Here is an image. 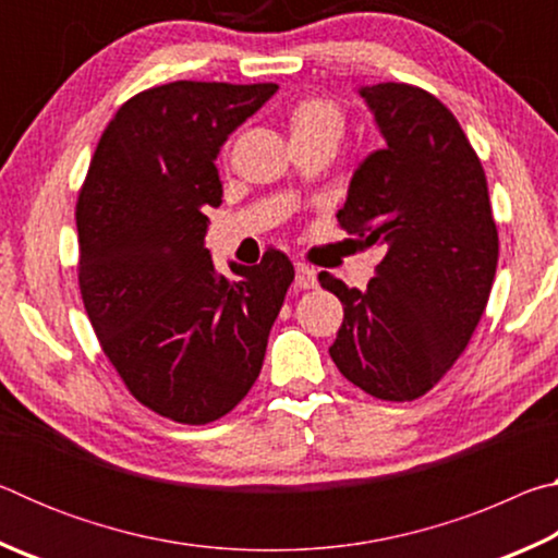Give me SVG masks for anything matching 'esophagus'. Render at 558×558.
Segmentation results:
<instances>
[{
	"label": "esophagus",
	"mask_w": 558,
	"mask_h": 558,
	"mask_svg": "<svg viewBox=\"0 0 558 558\" xmlns=\"http://www.w3.org/2000/svg\"><path fill=\"white\" fill-rule=\"evenodd\" d=\"M295 286L302 290L317 286V272L310 268L307 263H295Z\"/></svg>",
	"instance_id": "1"
}]
</instances>
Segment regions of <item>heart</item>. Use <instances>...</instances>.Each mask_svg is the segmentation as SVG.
Wrapping results in <instances>:
<instances>
[{
	"mask_svg": "<svg viewBox=\"0 0 558 558\" xmlns=\"http://www.w3.org/2000/svg\"><path fill=\"white\" fill-rule=\"evenodd\" d=\"M292 135H332L344 130V112L329 98H305L290 112Z\"/></svg>",
	"mask_w": 558,
	"mask_h": 558,
	"instance_id": "obj_1",
	"label": "heart"
}]
</instances>
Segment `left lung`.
I'll return each mask as SVG.
<instances>
[{
  "label": "left lung",
  "instance_id": "obj_1",
  "mask_svg": "<svg viewBox=\"0 0 558 558\" xmlns=\"http://www.w3.org/2000/svg\"><path fill=\"white\" fill-rule=\"evenodd\" d=\"M359 93L386 147L354 172L337 221L384 256L366 290L317 276L344 307L329 356L374 399L413 401L450 372L485 313L497 223L483 162L436 96L409 83Z\"/></svg>",
  "mask_w": 558,
  "mask_h": 558
}]
</instances>
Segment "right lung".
Returning a JSON list of instances; mask_svg holds the SVG:
<instances>
[{
	"label": "right lung",
	"mask_w": 558,
	"mask_h": 558,
	"mask_svg": "<svg viewBox=\"0 0 558 558\" xmlns=\"http://www.w3.org/2000/svg\"><path fill=\"white\" fill-rule=\"evenodd\" d=\"M276 83L174 81L112 116L75 204L78 288L102 352L135 399L204 426L256 384L295 278L278 248L216 276L206 209L221 204L216 155Z\"/></svg>",
	"instance_id": "1"
}]
</instances>
